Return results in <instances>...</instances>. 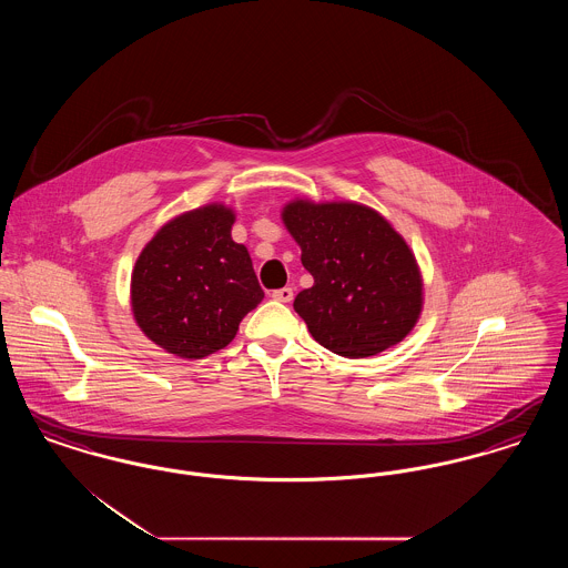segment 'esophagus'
<instances>
[{"mask_svg": "<svg viewBox=\"0 0 568 568\" xmlns=\"http://www.w3.org/2000/svg\"><path fill=\"white\" fill-rule=\"evenodd\" d=\"M272 297L276 302H292L294 300V290L292 287H281V290H274Z\"/></svg>", "mask_w": 568, "mask_h": 568, "instance_id": "obj_1", "label": "esophagus"}]
</instances>
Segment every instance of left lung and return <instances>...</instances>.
Segmentation results:
<instances>
[{
    "mask_svg": "<svg viewBox=\"0 0 568 568\" xmlns=\"http://www.w3.org/2000/svg\"><path fill=\"white\" fill-rule=\"evenodd\" d=\"M281 219L315 278L294 308L322 347L371 357L405 341L424 308V278L385 216L357 202L296 197Z\"/></svg>",
    "mask_w": 568,
    "mask_h": 568,
    "instance_id": "1",
    "label": "left lung"
}]
</instances>
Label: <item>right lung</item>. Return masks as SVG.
<instances>
[{"label": "right lung", "mask_w": 568, "mask_h": 568, "mask_svg": "<svg viewBox=\"0 0 568 568\" xmlns=\"http://www.w3.org/2000/svg\"><path fill=\"white\" fill-rule=\"evenodd\" d=\"M236 213L211 202L170 219L135 260L130 300L135 324L163 352L200 359L227 347L264 292Z\"/></svg>", "instance_id": "obj_1"}]
</instances>
